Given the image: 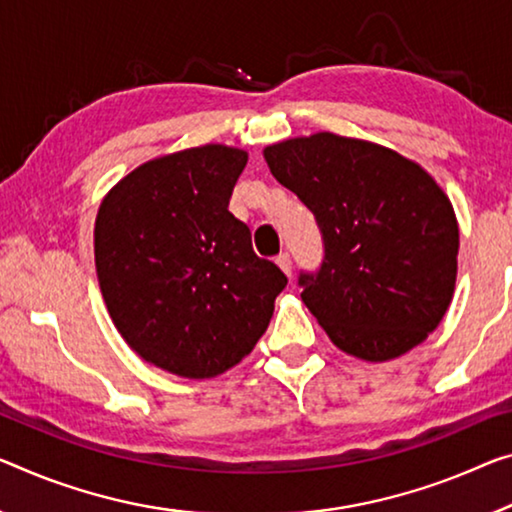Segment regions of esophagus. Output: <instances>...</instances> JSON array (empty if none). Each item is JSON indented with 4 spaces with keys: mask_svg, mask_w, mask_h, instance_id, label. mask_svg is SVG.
Returning <instances> with one entry per match:
<instances>
[{
    "mask_svg": "<svg viewBox=\"0 0 512 512\" xmlns=\"http://www.w3.org/2000/svg\"><path fill=\"white\" fill-rule=\"evenodd\" d=\"M277 265L290 277V272H293V258H290L288 251H281V254L277 256Z\"/></svg>",
    "mask_w": 512,
    "mask_h": 512,
    "instance_id": "1",
    "label": "esophagus"
}]
</instances>
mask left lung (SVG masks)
I'll use <instances>...</instances> for the list:
<instances>
[{
	"label": "left lung",
	"instance_id": "obj_1",
	"mask_svg": "<svg viewBox=\"0 0 512 512\" xmlns=\"http://www.w3.org/2000/svg\"><path fill=\"white\" fill-rule=\"evenodd\" d=\"M263 155L318 222L325 256L297 283L336 348L387 361L426 341L458 274V222L442 187L391 148L332 132Z\"/></svg>",
	"mask_w": 512,
	"mask_h": 512
}]
</instances>
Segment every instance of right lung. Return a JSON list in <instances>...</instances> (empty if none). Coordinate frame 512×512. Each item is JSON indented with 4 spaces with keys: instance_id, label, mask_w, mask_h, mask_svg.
Returning a JSON list of instances; mask_svg holds the SVG:
<instances>
[{
    "instance_id": "add662e5",
    "label": "right lung",
    "mask_w": 512,
    "mask_h": 512,
    "mask_svg": "<svg viewBox=\"0 0 512 512\" xmlns=\"http://www.w3.org/2000/svg\"><path fill=\"white\" fill-rule=\"evenodd\" d=\"M247 164L208 144L141 164L100 203L96 270L125 343L190 380L229 371L270 325L286 274L229 212Z\"/></svg>"
}]
</instances>
